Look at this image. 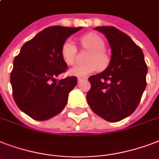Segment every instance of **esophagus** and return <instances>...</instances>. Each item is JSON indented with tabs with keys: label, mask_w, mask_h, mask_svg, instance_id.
<instances>
[{
	"label": "esophagus",
	"mask_w": 159,
	"mask_h": 159,
	"mask_svg": "<svg viewBox=\"0 0 159 159\" xmlns=\"http://www.w3.org/2000/svg\"><path fill=\"white\" fill-rule=\"evenodd\" d=\"M83 79H84V78H82V77H78V78H77V82H81Z\"/></svg>",
	"instance_id": "esophagus-1"
}]
</instances>
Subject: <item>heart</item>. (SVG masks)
<instances>
[{
    "instance_id": "obj_1",
    "label": "heart",
    "mask_w": 159,
    "mask_h": 159,
    "mask_svg": "<svg viewBox=\"0 0 159 159\" xmlns=\"http://www.w3.org/2000/svg\"><path fill=\"white\" fill-rule=\"evenodd\" d=\"M82 46L91 52L88 57V63L76 65L69 70V74L75 77H86L98 68H105L108 64V57L103 51L105 42L101 36L95 33H89L81 38ZM61 57L66 63L71 65L74 62L77 48L74 42L67 39L61 47Z\"/></svg>"
}]
</instances>
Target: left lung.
Here are the masks:
<instances>
[{"instance_id":"left-lung-1","label":"left lung","mask_w":159,"mask_h":159,"mask_svg":"<svg viewBox=\"0 0 159 159\" xmlns=\"http://www.w3.org/2000/svg\"><path fill=\"white\" fill-rule=\"evenodd\" d=\"M112 49L108 66L91 76L87 100L96 114L108 122H118L133 113L146 88L147 64L143 51L130 36L114 26H98Z\"/></svg>"}]
</instances>
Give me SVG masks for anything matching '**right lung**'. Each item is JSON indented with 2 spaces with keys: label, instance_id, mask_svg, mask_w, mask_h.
<instances>
[{
  "label": "right lung",
  "instance_id": "1",
  "mask_svg": "<svg viewBox=\"0 0 159 159\" xmlns=\"http://www.w3.org/2000/svg\"><path fill=\"white\" fill-rule=\"evenodd\" d=\"M82 27L55 26L44 29L23 45L13 61L11 73L12 94L19 108L38 121L60 113L69 93L77 85L76 77L57 81L67 65L61 57L64 42Z\"/></svg>",
  "mask_w": 159,
  "mask_h": 159
}]
</instances>
